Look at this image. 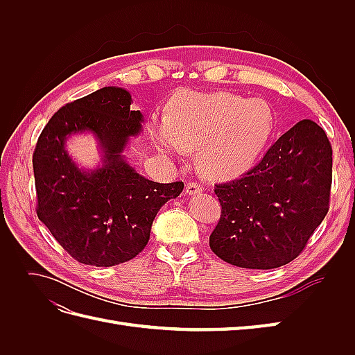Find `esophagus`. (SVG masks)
<instances>
[{"mask_svg": "<svg viewBox=\"0 0 355 355\" xmlns=\"http://www.w3.org/2000/svg\"><path fill=\"white\" fill-rule=\"evenodd\" d=\"M201 191H202V188L200 184H197V182H189V184L185 187L187 196H197Z\"/></svg>", "mask_w": 355, "mask_h": 355, "instance_id": "obj_1", "label": "esophagus"}]
</instances>
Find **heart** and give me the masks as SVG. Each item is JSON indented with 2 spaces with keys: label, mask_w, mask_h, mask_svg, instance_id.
<instances>
[{
  "label": "heart",
  "mask_w": 355,
  "mask_h": 355,
  "mask_svg": "<svg viewBox=\"0 0 355 355\" xmlns=\"http://www.w3.org/2000/svg\"><path fill=\"white\" fill-rule=\"evenodd\" d=\"M272 130L274 112L265 101L218 92L180 96L168 118H154L151 135L159 153L198 149L201 173L230 179L256 164Z\"/></svg>",
  "instance_id": "heart-1"
}]
</instances>
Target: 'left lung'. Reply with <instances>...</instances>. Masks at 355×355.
<instances>
[{
  "mask_svg": "<svg viewBox=\"0 0 355 355\" xmlns=\"http://www.w3.org/2000/svg\"><path fill=\"white\" fill-rule=\"evenodd\" d=\"M330 188L327 135L314 121H299L241 179L214 185L222 214L210 249L250 270L292 262L326 218Z\"/></svg>",
  "mask_w": 355,
  "mask_h": 355,
  "instance_id": "left-lung-1",
  "label": "left lung"
}]
</instances>
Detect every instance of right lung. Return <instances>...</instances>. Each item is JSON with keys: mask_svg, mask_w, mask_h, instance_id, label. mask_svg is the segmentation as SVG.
<instances>
[{"mask_svg": "<svg viewBox=\"0 0 355 355\" xmlns=\"http://www.w3.org/2000/svg\"><path fill=\"white\" fill-rule=\"evenodd\" d=\"M130 105V93L121 87H103L67 103L42 128L32 155L38 219L85 265L133 259L148 244L158 210L184 189V182L149 180L124 159L127 142L141 133L144 121ZM84 131L96 136L104 154L103 166L89 172L64 148L71 134Z\"/></svg>", "mask_w": 355, "mask_h": 355, "instance_id": "1", "label": "right lung"}]
</instances>
